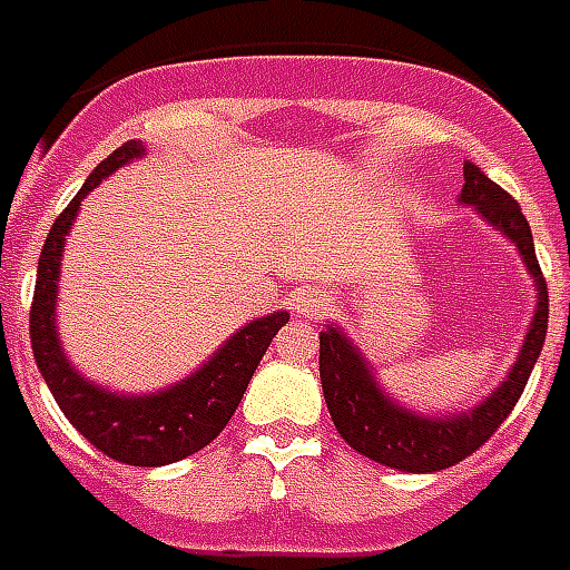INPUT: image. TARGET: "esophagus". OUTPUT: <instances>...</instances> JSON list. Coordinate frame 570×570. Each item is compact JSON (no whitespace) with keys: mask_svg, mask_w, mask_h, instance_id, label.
<instances>
[{"mask_svg":"<svg viewBox=\"0 0 570 570\" xmlns=\"http://www.w3.org/2000/svg\"><path fill=\"white\" fill-rule=\"evenodd\" d=\"M292 309L301 318H318L328 309V294L318 288H301V292H294Z\"/></svg>","mask_w":570,"mask_h":570,"instance_id":"esophagus-1","label":"esophagus"}]
</instances>
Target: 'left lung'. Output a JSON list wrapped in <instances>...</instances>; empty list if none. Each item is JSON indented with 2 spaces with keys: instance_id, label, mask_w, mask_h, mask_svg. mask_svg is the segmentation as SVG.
Here are the masks:
<instances>
[{
  "instance_id": "8db88e82",
  "label": "left lung",
  "mask_w": 570,
  "mask_h": 570,
  "mask_svg": "<svg viewBox=\"0 0 570 570\" xmlns=\"http://www.w3.org/2000/svg\"><path fill=\"white\" fill-rule=\"evenodd\" d=\"M458 202L470 205L488 227L498 229L503 239L515 245L537 292L534 316L524 328V341L515 353V362L485 399H479L475 405L463 411H448V414L414 411L383 390L374 365L358 350L356 341L346 337V331L337 322H328L318 331V377H322V393L328 402L331 421L346 445L390 470H448L463 458H470L475 448L485 445L500 423L510 417L512 405L519 402L547 341L550 294H547V282L540 276L534 236L519 202L472 163H463V189Z\"/></svg>"
}]
</instances>
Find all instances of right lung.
I'll use <instances>...</instances> for the list:
<instances>
[{
	"mask_svg": "<svg viewBox=\"0 0 570 570\" xmlns=\"http://www.w3.org/2000/svg\"><path fill=\"white\" fill-rule=\"evenodd\" d=\"M144 156H147L144 140H128L119 149H112L55 220L39 254L33 309H30V343H33L36 365L42 371V381L48 383L55 402L91 445L119 463L165 466L196 454L220 435L233 411L239 407L266 346L292 316L285 309H276L245 322L199 368L149 393H116L110 386L85 377L72 365L58 331L60 261H63L67 236L79 217L85 196L100 180H107L119 168Z\"/></svg>",
	"mask_w": 570,
	"mask_h": 570,
	"instance_id": "add662e5",
	"label": "right lung"
}]
</instances>
